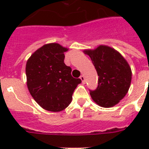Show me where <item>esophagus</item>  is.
<instances>
[{
  "label": "esophagus",
  "mask_w": 149,
  "mask_h": 149,
  "mask_svg": "<svg viewBox=\"0 0 149 149\" xmlns=\"http://www.w3.org/2000/svg\"><path fill=\"white\" fill-rule=\"evenodd\" d=\"M80 79H81L82 82H83V84H85V83H86V79H85V77H84V75L80 76Z\"/></svg>",
  "instance_id": "esophagus-1"
}]
</instances>
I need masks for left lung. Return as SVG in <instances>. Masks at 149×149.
<instances>
[{
	"label": "left lung",
	"mask_w": 149,
	"mask_h": 149,
	"mask_svg": "<svg viewBox=\"0 0 149 149\" xmlns=\"http://www.w3.org/2000/svg\"><path fill=\"white\" fill-rule=\"evenodd\" d=\"M91 57L99 78L97 87L90 90L91 97L103 107H111L127 94L132 81V70L119 52L106 45L85 50Z\"/></svg>",
	"instance_id": "8db88e82"
}]
</instances>
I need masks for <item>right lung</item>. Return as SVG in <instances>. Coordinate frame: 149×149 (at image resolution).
Listing matches in <instances>:
<instances>
[{"label":"right lung","mask_w":149,"mask_h":149,"mask_svg":"<svg viewBox=\"0 0 149 149\" xmlns=\"http://www.w3.org/2000/svg\"><path fill=\"white\" fill-rule=\"evenodd\" d=\"M67 49L57 43L43 45L26 63L27 85L34 100L49 111H61L69 106L72 93L81 83L73 78L72 69L64 63Z\"/></svg>","instance_id":"1"}]
</instances>
